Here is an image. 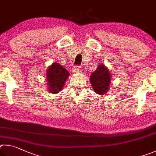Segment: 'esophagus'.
<instances>
[{"label": "esophagus", "mask_w": 156, "mask_h": 156, "mask_svg": "<svg viewBox=\"0 0 156 156\" xmlns=\"http://www.w3.org/2000/svg\"><path fill=\"white\" fill-rule=\"evenodd\" d=\"M80 70L81 66H74V68H73V72H78V71H80Z\"/></svg>", "instance_id": "1"}]
</instances>
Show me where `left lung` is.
Returning a JSON list of instances; mask_svg holds the SVG:
<instances>
[{
	"mask_svg": "<svg viewBox=\"0 0 156 156\" xmlns=\"http://www.w3.org/2000/svg\"><path fill=\"white\" fill-rule=\"evenodd\" d=\"M110 71L103 64H100L97 70L91 74L90 81L94 90L98 94H105L108 92L110 83Z\"/></svg>",
	"mask_w": 156,
	"mask_h": 156,
	"instance_id": "obj_1",
	"label": "left lung"
}]
</instances>
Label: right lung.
Listing matches in <instances>:
<instances>
[{
	"label": "right lung",
	"instance_id": "1",
	"mask_svg": "<svg viewBox=\"0 0 156 156\" xmlns=\"http://www.w3.org/2000/svg\"><path fill=\"white\" fill-rule=\"evenodd\" d=\"M48 90L53 94H57L64 87L65 81L69 76V73L57 63H53L48 67L46 72Z\"/></svg>",
	"mask_w": 156,
	"mask_h": 156
}]
</instances>
